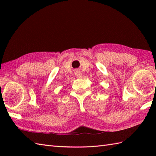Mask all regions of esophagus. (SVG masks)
Wrapping results in <instances>:
<instances>
[{"label": "esophagus", "instance_id": "34e87169", "mask_svg": "<svg viewBox=\"0 0 156 156\" xmlns=\"http://www.w3.org/2000/svg\"><path fill=\"white\" fill-rule=\"evenodd\" d=\"M75 74H76V76H77L78 78H81L82 76V73H81V72H80V71H77V72H76Z\"/></svg>", "mask_w": 156, "mask_h": 156}]
</instances>
